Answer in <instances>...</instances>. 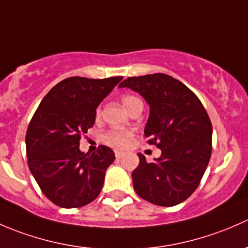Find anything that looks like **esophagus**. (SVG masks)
I'll use <instances>...</instances> for the list:
<instances>
[{
	"label": "esophagus",
	"instance_id": "1",
	"mask_svg": "<svg viewBox=\"0 0 248 248\" xmlns=\"http://www.w3.org/2000/svg\"><path fill=\"white\" fill-rule=\"evenodd\" d=\"M122 156H124V152H122V151H115V157H116L117 159L121 158Z\"/></svg>",
	"mask_w": 248,
	"mask_h": 248
}]
</instances>
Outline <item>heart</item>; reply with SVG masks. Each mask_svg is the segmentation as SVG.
I'll use <instances>...</instances> for the list:
<instances>
[{
	"instance_id": "obj_1",
	"label": "heart",
	"mask_w": 248,
	"mask_h": 248,
	"mask_svg": "<svg viewBox=\"0 0 248 248\" xmlns=\"http://www.w3.org/2000/svg\"><path fill=\"white\" fill-rule=\"evenodd\" d=\"M139 101V98L134 96H127L122 97V104L127 110L131 109V107L133 106L134 102ZM97 115H99V110L97 111ZM132 138H133V132L129 131V129H124V128H115L110 129V131L107 132L102 139L106 144L110 145V146L117 147V149H124V147L129 146L131 144Z\"/></svg>"
}]
</instances>
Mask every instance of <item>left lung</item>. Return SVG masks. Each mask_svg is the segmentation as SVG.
Wrapping results in <instances>:
<instances>
[{"instance_id":"8db88e82","label":"left lung","mask_w":248,"mask_h":248,"mask_svg":"<svg viewBox=\"0 0 248 248\" xmlns=\"http://www.w3.org/2000/svg\"><path fill=\"white\" fill-rule=\"evenodd\" d=\"M119 87L138 92L150 106L144 134L162 154L147 163L138 154L132 172L137 194L159 206L185 202L199 186L212 150V126L198 97L163 73L131 77Z\"/></svg>"}]
</instances>
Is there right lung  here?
<instances>
[{"instance_id":"right-lung-1","label":"right lung","mask_w":248,"mask_h":248,"mask_svg":"<svg viewBox=\"0 0 248 248\" xmlns=\"http://www.w3.org/2000/svg\"><path fill=\"white\" fill-rule=\"evenodd\" d=\"M121 80L67 78L47 92L34 112L25 139L29 168L57 206H84L101 193L114 151L101 145L93 154H84L79 140L93 126L97 107Z\"/></svg>"}]
</instances>
